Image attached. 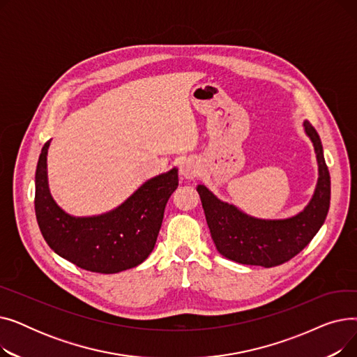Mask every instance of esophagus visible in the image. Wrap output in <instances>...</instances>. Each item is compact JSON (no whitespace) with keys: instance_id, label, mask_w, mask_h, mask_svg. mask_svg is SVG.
Listing matches in <instances>:
<instances>
[{"instance_id":"34e87169","label":"esophagus","mask_w":357,"mask_h":357,"mask_svg":"<svg viewBox=\"0 0 357 357\" xmlns=\"http://www.w3.org/2000/svg\"><path fill=\"white\" fill-rule=\"evenodd\" d=\"M198 174V163L192 158H185L179 162V175L183 179H192Z\"/></svg>"}]
</instances>
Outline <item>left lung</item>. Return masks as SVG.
Listing matches in <instances>:
<instances>
[{
    "label": "left lung",
    "mask_w": 357,
    "mask_h": 357,
    "mask_svg": "<svg viewBox=\"0 0 357 357\" xmlns=\"http://www.w3.org/2000/svg\"><path fill=\"white\" fill-rule=\"evenodd\" d=\"M303 127L314 147L318 178L311 199L295 215L257 218L220 199L205 183L197 185L214 245L224 257L241 265H282L301 252L321 229L330 208V174L320 136L307 120Z\"/></svg>",
    "instance_id": "left-lung-1"
}]
</instances>
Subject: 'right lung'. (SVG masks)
<instances>
[{
    "instance_id": "right-lung-1",
    "label": "right lung",
    "mask_w": 357,
    "mask_h": 357,
    "mask_svg": "<svg viewBox=\"0 0 357 357\" xmlns=\"http://www.w3.org/2000/svg\"><path fill=\"white\" fill-rule=\"evenodd\" d=\"M46 142L36 167L34 210L50 249L89 272L119 273L136 268L152 253L166 202L178 186V169L144 181L116 208L97 215L68 214L53 199L47 179Z\"/></svg>"
}]
</instances>
